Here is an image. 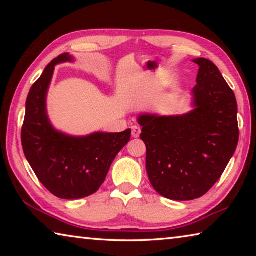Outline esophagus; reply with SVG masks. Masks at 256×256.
Listing matches in <instances>:
<instances>
[{"label": "esophagus", "instance_id": "34e87169", "mask_svg": "<svg viewBox=\"0 0 256 256\" xmlns=\"http://www.w3.org/2000/svg\"><path fill=\"white\" fill-rule=\"evenodd\" d=\"M141 134V128L136 126V125H134V126H132V136L133 138H138L140 136Z\"/></svg>", "mask_w": 256, "mask_h": 256}]
</instances>
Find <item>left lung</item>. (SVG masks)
<instances>
[{
	"mask_svg": "<svg viewBox=\"0 0 256 256\" xmlns=\"http://www.w3.org/2000/svg\"><path fill=\"white\" fill-rule=\"evenodd\" d=\"M193 62L198 72L190 92L192 110L138 118L150 183L160 196L175 201L204 196L226 170L240 138L235 94L210 60Z\"/></svg>",
	"mask_w": 256,
	"mask_h": 256,
	"instance_id": "obj_1",
	"label": "left lung"
}]
</instances>
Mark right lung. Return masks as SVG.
Here are the masks:
<instances>
[{
    "label": "right lung",
    "instance_id": "right-lung-1",
    "mask_svg": "<svg viewBox=\"0 0 256 256\" xmlns=\"http://www.w3.org/2000/svg\"><path fill=\"white\" fill-rule=\"evenodd\" d=\"M68 53L58 56L34 82L26 102L21 142L26 158L40 183L52 194L76 200L97 192L112 162L131 138L124 132L70 136L56 130L47 114L46 99L55 66L74 62Z\"/></svg>",
    "mask_w": 256,
    "mask_h": 256
}]
</instances>
